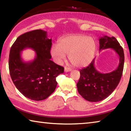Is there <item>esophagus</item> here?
I'll use <instances>...</instances> for the list:
<instances>
[{
  "instance_id": "1",
  "label": "esophagus",
  "mask_w": 131,
  "mask_h": 131,
  "mask_svg": "<svg viewBox=\"0 0 131 131\" xmlns=\"http://www.w3.org/2000/svg\"><path fill=\"white\" fill-rule=\"evenodd\" d=\"M64 70H65V72H70V71L72 70V69H71L70 68H68V67H65V68H64Z\"/></svg>"
}]
</instances>
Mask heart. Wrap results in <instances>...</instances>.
<instances>
[{"instance_id":"1","label":"heart","mask_w":131,"mask_h":131,"mask_svg":"<svg viewBox=\"0 0 131 131\" xmlns=\"http://www.w3.org/2000/svg\"><path fill=\"white\" fill-rule=\"evenodd\" d=\"M97 47L95 40L85 35H70L53 45L50 53L55 62L60 63L68 54L70 62L77 67H83L94 58Z\"/></svg>"}]
</instances>
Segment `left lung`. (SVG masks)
<instances>
[{"label":"left lung","instance_id":"obj_1","mask_svg":"<svg viewBox=\"0 0 131 131\" xmlns=\"http://www.w3.org/2000/svg\"><path fill=\"white\" fill-rule=\"evenodd\" d=\"M99 51L112 48L119 57L118 67L110 73L99 72L93 59L87 67L80 70V77L77 84L78 92L85 100L99 102L107 97L116 89L123 74L124 64V50L114 37H100Z\"/></svg>","mask_w":131,"mask_h":131}]
</instances>
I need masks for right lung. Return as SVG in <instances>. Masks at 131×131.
<instances>
[{"instance_id":"1","label":"right lung","mask_w":131,"mask_h":131,"mask_svg":"<svg viewBox=\"0 0 131 131\" xmlns=\"http://www.w3.org/2000/svg\"><path fill=\"white\" fill-rule=\"evenodd\" d=\"M47 32L37 29L21 35L11 47L8 60L10 74L15 87L31 100H44L56 88V77L64 68L51 61V39ZM31 48L36 52L34 60L25 62L21 52Z\"/></svg>"}]
</instances>
